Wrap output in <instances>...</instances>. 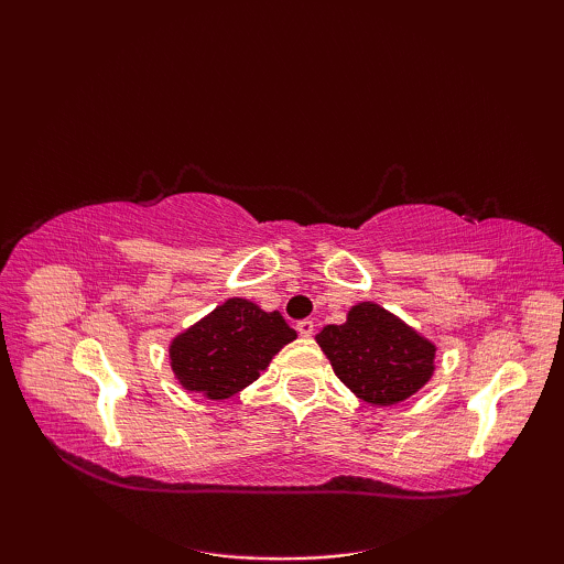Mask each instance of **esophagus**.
Wrapping results in <instances>:
<instances>
[{"mask_svg":"<svg viewBox=\"0 0 564 564\" xmlns=\"http://www.w3.org/2000/svg\"><path fill=\"white\" fill-rule=\"evenodd\" d=\"M295 329H297V334H301V337H313V334H315V322L313 319H301L295 325Z\"/></svg>","mask_w":564,"mask_h":564,"instance_id":"esophagus-1","label":"esophagus"}]
</instances>
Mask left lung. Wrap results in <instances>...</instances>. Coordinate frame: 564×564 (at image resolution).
<instances>
[{"label": "left lung", "instance_id": "obj_1", "mask_svg": "<svg viewBox=\"0 0 564 564\" xmlns=\"http://www.w3.org/2000/svg\"><path fill=\"white\" fill-rule=\"evenodd\" d=\"M317 344L344 386L373 404L406 400L434 373V344L376 303L351 307L344 325L317 334Z\"/></svg>", "mask_w": 564, "mask_h": 564}]
</instances>
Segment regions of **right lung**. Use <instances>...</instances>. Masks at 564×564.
I'll list each match as a JSON object with an SVG mask.
<instances>
[{
  "label": "right lung",
  "instance_id": "1",
  "mask_svg": "<svg viewBox=\"0 0 564 564\" xmlns=\"http://www.w3.org/2000/svg\"><path fill=\"white\" fill-rule=\"evenodd\" d=\"M295 339L281 313H263L254 303L232 297L178 334L170 358L178 382L186 390L225 400L254 382L271 356Z\"/></svg>",
  "mask_w": 564,
  "mask_h": 564
}]
</instances>
